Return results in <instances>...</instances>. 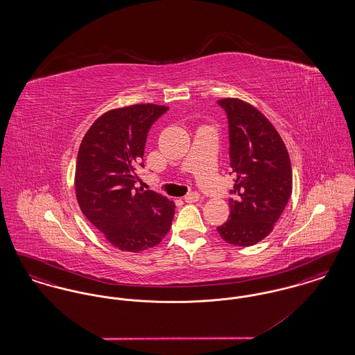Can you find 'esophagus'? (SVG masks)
<instances>
[{
	"instance_id": "34e87169",
	"label": "esophagus",
	"mask_w": 355,
	"mask_h": 355,
	"mask_svg": "<svg viewBox=\"0 0 355 355\" xmlns=\"http://www.w3.org/2000/svg\"><path fill=\"white\" fill-rule=\"evenodd\" d=\"M184 200H185V202L187 203L197 202V201L200 200V194H198V193H189V194H186Z\"/></svg>"
}]
</instances>
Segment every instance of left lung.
<instances>
[{
  "mask_svg": "<svg viewBox=\"0 0 355 355\" xmlns=\"http://www.w3.org/2000/svg\"><path fill=\"white\" fill-rule=\"evenodd\" d=\"M218 105L229 121L230 168L236 178L229 198V220L217 227L234 246H253L269 236L286 207L293 189L286 146L257 107L239 98Z\"/></svg>",
  "mask_w": 355,
  "mask_h": 355,
  "instance_id": "obj_1",
  "label": "left lung"
}]
</instances>
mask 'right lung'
Here are the masks:
<instances>
[{
	"label": "right lung",
	"mask_w": 355,
	"mask_h": 355,
	"mask_svg": "<svg viewBox=\"0 0 355 355\" xmlns=\"http://www.w3.org/2000/svg\"><path fill=\"white\" fill-rule=\"evenodd\" d=\"M169 107L138 103L103 113L86 132L76 164V197L85 217L119 250L139 253L168 234L175 205L135 187L149 129Z\"/></svg>",
	"instance_id": "right-lung-1"
}]
</instances>
